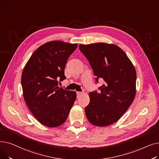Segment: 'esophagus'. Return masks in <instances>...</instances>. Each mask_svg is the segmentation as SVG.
Here are the masks:
<instances>
[{
	"instance_id": "34e87169",
	"label": "esophagus",
	"mask_w": 159,
	"mask_h": 159,
	"mask_svg": "<svg viewBox=\"0 0 159 159\" xmlns=\"http://www.w3.org/2000/svg\"><path fill=\"white\" fill-rule=\"evenodd\" d=\"M82 95V93L81 92H77V98H79L81 95Z\"/></svg>"
}]
</instances>
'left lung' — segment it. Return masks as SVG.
I'll return each instance as SVG.
<instances>
[{
	"mask_svg": "<svg viewBox=\"0 0 159 159\" xmlns=\"http://www.w3.org/2000/svg\"><path fill=\"white\" fill-rule=\"evenodd\" d=\"M98 79L104 84L89 93L85 107L89 122L94 126H110L120 119L136 94L137 73L134 66L123 50L114 44L97 43L79 45Z\"/></svg>",
	"mask_w": 159,
	"mask_h": 159,
	"instance_id": "1",
	"label": "left lung"
}]
</instances>
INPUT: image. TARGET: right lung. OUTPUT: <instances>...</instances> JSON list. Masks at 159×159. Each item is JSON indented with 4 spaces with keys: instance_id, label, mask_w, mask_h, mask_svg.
<instances>
[{
    "instance_id": "1",
    "label": "right lung",
    "mask_w": 159,
    "mask_h": 159,
    "mask_svg": "<svg viewBox=\"0 0 159 159\" xmlns=\"http://www.w3.org/2000/svg\"><path fill=\"white\" fill-rule=\"evenodd\" d=\"M77 44L60 40L39 47L25 65L21 77L23 97L33 116L49 128L66 120L77 97L75 91L58 86L66 79L64 68Z\"/></svg>"
}]
</instances>
